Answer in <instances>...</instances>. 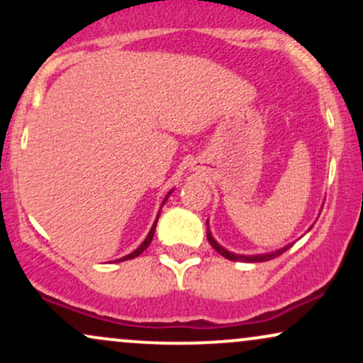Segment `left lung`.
<instances>
[{"label":"left lung","instance_id":"obj_1","mask_svg":"<svg viewBox=\"0 0 363 363\" xmlns=\"http://www.w3.org/2000/svg\"><path fill=\"white\" fill-rule=\"evenodd\" d=\"M206 227H208V222H206ZM206 237H208V242L211 244V247H213L216 252L222 254L223 257H227V259H230V261H244V262H262V261H269V259H274V257H278V256H280V254H283L285 251H289V249L291 247V244H289V245H285V247L278 249V251H274V252L254 254V256H244V254L230 252V251H227V249H225V247H222V245H220V244L216 242V240L213 239V235H211L210 227L206 228Z\"/></svg>","mask_w":363,"mask_h":363}]
</instances>
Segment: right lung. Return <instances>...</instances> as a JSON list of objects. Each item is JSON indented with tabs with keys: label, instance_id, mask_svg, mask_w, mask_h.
Returning <instances> with one entry per match:
<instances>
[{
	"label": "right lung",
	"instance_id": "right-lung-1",
	"mask_svg": "<svg viewBox=\"0 0 363 363\" xmlns=\"http://www.w3.org/2000/svg\"><path fill=\"white\" fill-rule=\"evenodd\" d=\"M170 193H172V191H170ZM170 193H169L167 196H165V199H164V201H162V206H164V205H165V201H167V198H169V196H170ZM158 216H160V211H158V215H157V218H155V223H153V225H152V230H150V232H148L147 239H145V240H143V242H141V245H140V247H138V249H135V251H133L131 254H128V256L121 257V259H118V261H128V259H133V257L140 256V254H141V252H143V251H145V249H147V247H148V245H150V242H152V239H153V234H155V227H157V222H158Z\"/></svg>",
	"mask_w": 363,
	"mask_h": 363
}]
</instances>
